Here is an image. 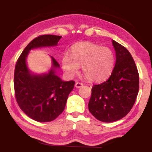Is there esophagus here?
Masks as SVG:
<instances>
[{
    "label": "esophagus",
    "mask_w": 152,
    "mask_h": 152,
    "mask_svg": "<svg viewBox=\"0 0 152 152\" xmlns=\"http://www.w3.org/2000/svg\"><path fill=\"white\" fill-rule=\"evenodd\" d=\"M83 83H82V82H77L76 83H75V87L76 88H80V87H82V86H83Z\"/></svg>",
    "instance_id": "esophagus-1"
}]
</instances>
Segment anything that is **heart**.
<instances>
[{
	"instance_id": "b5f03b06",
	"label": "heart",
	"mask_w": 152,
	"mask_h": 152,
	"mask_svg": "<svg viewBox=\"0 0 152 152\" xmlns=\"http://www.w3.org/2000/svg\"><path fill=\"white\" fill-rule=\"evenodd\" d=\"M61 64L68 75H75L80 66H82L83 74L87 80L99 82L111 75L115 65V56L109 48L91 42H81L71 48L70 55L64 54Z\"/></svg>"
}]
</instances>
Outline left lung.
I'll use <instances>...</instances> for the list:
<instances>
[{
    "label": "left lung",
    "instance_id": "left-lung-1",
    "mask_svg": "<svg viewBox=\"0 0 152 152\" xmlns=\"http://www.w3.org/2000/svg\"><path fill=\"white\" fill-rule=\"evenodd\" d=\"M115 65L104 82L93 85L88 110L98 120L117 121L132 109L139 90V75L132 55L125 47L112 41Z\"/></svg>",
    "mask_w": 152,
    "mask_h": 152
}]
</instances>
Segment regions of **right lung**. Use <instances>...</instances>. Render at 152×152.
Segmentation results:
<instances>
[{
	"mask_svg": "<svg viewBox=\"0 0 152 152\" xmlns=\"http://www.w3.org/2000/svg\"><path fill=\"white\" fill-rule=\"evenodd\" d=\"M61 36L43 34L36 37L26 47L16 61L14 86L15 97L20 109L36 121L45 122L56 119L65 108L74 81L64 82L55 72L59 64L52 57L53 68L48 74L32 75L26 65L30 50L57 45Z\"/></svg>",
	"mask_w": 152,
	"mask_h": 152,
	"instance_id": "obj_1",
	"label": "right lung"
}]
</instances>
